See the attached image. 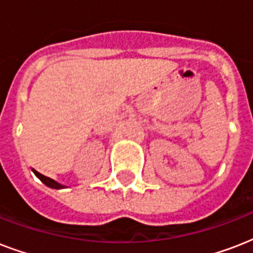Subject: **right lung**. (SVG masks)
I'll return each instance as SVG.
<instances>
[{
  "instance_id": "add662e5",
  "label": "right lung",
  "mask_w": 253,
  "mask_h": 253,
  "mask_svg": "<svg viewBox=\"0 0 253 253\" xmlns=\"http://www.w3.org/2000/svg\"><path fill=\"white\" fill-rule=\"evenodd\" d=\"M33 172L35 173V176H37L38 178H39V180H41L42 182H43V184L47 185V186H49V188H52V189H61V188H65L64 185L59 184V182H56V181L52 180V178H49V177L43 176L42 173L37 172L35 169H33Z\"/></svg>"
}]
</instances>
